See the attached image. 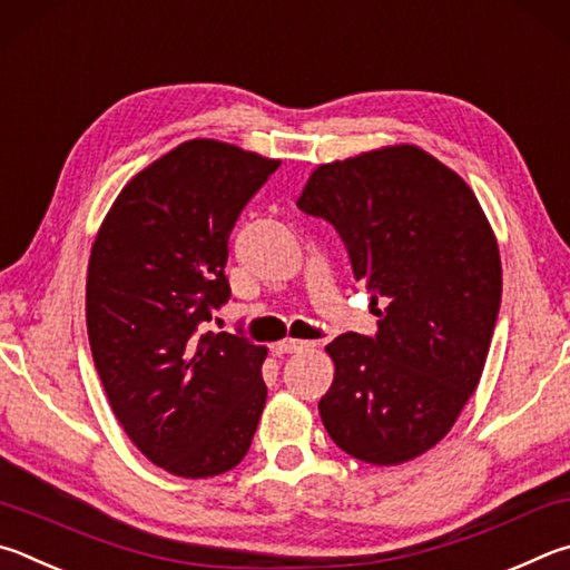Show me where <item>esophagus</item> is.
Here are the masks:
<instances>
[{"label":"esophagus","instance_id":"esophagus-1","mask_svg":"<svg viewBox=\"0 0 570 570\" xmlns=\"http://www.w3.org/2000/svg\"><path fill=\"white\" fill-rule=\"evenodd\" d=\"M307 347H313V343H307V341H295V337H287V341H279V343H275V353H277V355H285V353H301V351H307Z\"/></svg>","mask_w":570,"mask_h":570}]
</instances>
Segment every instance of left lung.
I'll use <instances>...</instances> for the list:
<instances>
[{
  "mask_svg": "<svg viewBox=\"0 0 570 570\" xmlns=\"http://www.w3.org/2000/svg\"><path fill=\"white\" fill-rule=\"evenodd\" d=\"M297 207L341 233L381 317L375 337L325 345V431L363 463L413 461L481 383L503 291L493 227L465 179L415 145L317 165Z\"/></svg>",
  "mask_w": 570,
  "mask_h": 570,
  "instance_id": "8db88e82",
  "label": "left lung"
}]
</instances>
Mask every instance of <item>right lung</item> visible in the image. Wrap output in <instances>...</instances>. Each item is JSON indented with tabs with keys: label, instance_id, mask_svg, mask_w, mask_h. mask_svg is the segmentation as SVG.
<instances>
[{
	"label": "right lung",
	"instance_id": "obj_1",
	"mask_svg": "<svg viewBox=\"0 0 570 570\" xmlns=\"http://www.w3.org/2000/svg\"><path fill=\"white\" fill-rule=\"evenodd\" d=\"M279 159L187 139L122 187L87 265V335L112 413L179 478L233 471L263 415L265 345L199 323L229 297L227 237Z\"/></svg>",
	"mask_w": 570,
	"mask_h": 570
}]
</instances>
